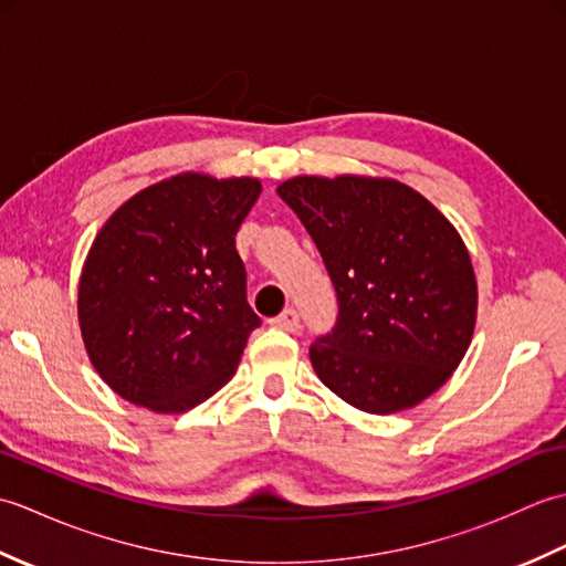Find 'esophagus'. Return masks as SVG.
<instances>
[{
    "label": "esophagus",
    "instance_id": "obj_1",
    "mask_svg": "<svg viewBox=\"0 0 566 566\" xmlns=\"http://www.w3.org/2000/svg\"><path fill=\"white\" fill-rule=\"evenodd\" d=\"M272 326H274V328H282V331H290V333H294V331H298V314H296L294 308H284L280 316L272 318Z\"/></svg>",
    "mask_w": 566,
    "mask_h": 566
}]
</instances>
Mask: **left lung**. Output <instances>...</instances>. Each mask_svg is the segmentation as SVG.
<instances>
[{
	"label": "left lung",
	"instance_id": "8db88e82",
	"mask_svg": "<svg viewBox=\"0 0 566 566\" xmlns=\"http://www.w3.org/2000/svg\"><path fill=\"white\" fill-rule=\"evenodd\" d=\"M338 292V326L311 345L316 377L389 416L436 394L472 343L476 276L436 203L391 177L298 175L276 187Z\"/></svg>",
	"mask_w": 566,
	"mask_h": 566
}]
</instances>
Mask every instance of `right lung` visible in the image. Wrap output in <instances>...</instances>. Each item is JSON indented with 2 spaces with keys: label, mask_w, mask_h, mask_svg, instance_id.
<instances>
[{
  "label": "right lung",
  "mask_w": 566,
  "mask_h": 566,
  "mask_svg": "<svg viewBox=\"0 0 566 566\" xmlns=\"http://www.w3.org/2000/svg\"><path fill=\"white\" fill-rule=\"evenodd\" d=\"M258 177L179 172L126 199L84 258L77 321L97 375L153 413H185L228 384L260 318L235 250Z\"/></svg>",
  "instance_id": "right-lung-1"
}]
</instances>
